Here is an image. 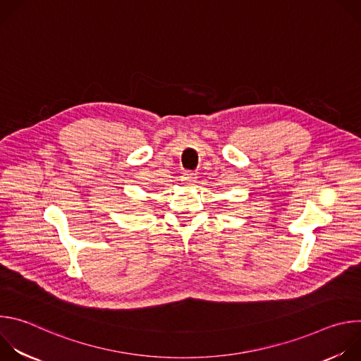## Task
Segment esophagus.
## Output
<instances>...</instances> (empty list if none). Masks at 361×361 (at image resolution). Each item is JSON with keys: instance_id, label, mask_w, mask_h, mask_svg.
I'll return each mask as SVG.
<instances>
[{"instance_id": "obj_1", "label": "esophagus", "mask_w": 361, "mask_h": 361, "mask_svg": "<svg viewBox=\"0 0 361 361\" xmlns=\"http://www.w3.org/2000/svg\"><path fill=\"white\" fill-rule=\"evenodd\" d=\"M195 178H197V174H195V173H191V171H185V173H183V176H181V181H183L184 184H191V183L195 181Z\"/></svg>"}]
</instances>
